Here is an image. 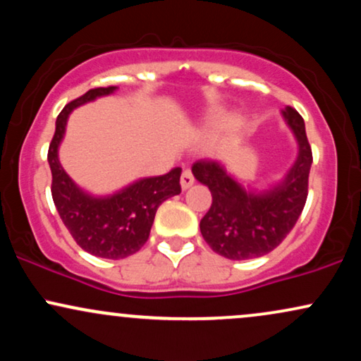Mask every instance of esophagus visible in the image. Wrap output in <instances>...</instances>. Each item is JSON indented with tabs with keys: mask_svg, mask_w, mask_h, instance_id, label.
Masks as SVG:
<instances>
[{
	"mask_svg": "<svg viewBox=\"0 0 361 361\" xmlns=\"http://www.w3.org/2000/svg\"><path fill=\"white\" fill-rule=\"evenodd\" d=\"M180 183H181V190H188L190 186L195 183V178H193L192 171H190V169H185V171L181 173Z\"/></svg>",
	"mask_w": 361,
	"mask_h": 361,
	"instance_id": "esophagus-1",
	"label": "esophagus"
}]
</instances>
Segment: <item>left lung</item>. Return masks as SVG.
Returning <instances> with one entry per match:
<instances>
[{"instance_id": "1", "label": "left lung", "mask_w": 361, "mask_h": 361, "mask_svg": "<svg viewBox=\"0 0 361 361\" xmlns=\"http://www.w3.org/2000/svg\"><path fill=\"white\" fill-rule=\"evenodd\" d=\"M297 140V157L279 183L258 190L243 186L226 164L198 161L193 176L212 193V205L200 221V233L212 250L227 259H251L268 255L287 238L307 200L312 166L304 118L292 106L281 110Z\"/></svg>"}]
</instances>
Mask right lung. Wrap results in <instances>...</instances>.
Returning a JSON list of instances; mask_svg holds the SVG:
<instances>
[{
  "label": "right lung",
  "instance_id": "add662e5",
  "mask_svg": "<svg viewBox=\"0 0 361 361\" xmlns=\"http://www.w3.org/2000/svg\"><path fill=\"white\" fill-rule=\"evenodd\" d=\"M117 90V86L94 88L68 103L56 120V132L47 154L52 173V198L62 222L82 250L106 259H122L137 252L147 241L157 207L181 193V168L171 169L163 176L139 178L122 190L98 197L74 183L61 166L59 147L71 111Z\"/></svg>",
  "mask_w": 361,
  "mask_h": 361
}]
</instances>
